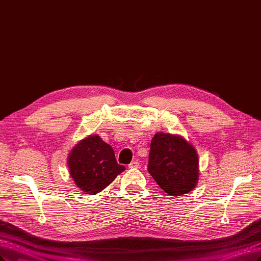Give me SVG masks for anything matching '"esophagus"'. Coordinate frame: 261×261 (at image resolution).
Returning <instances> with one entry per match:
<instances>
[{
    "instance_id": "34e87169",
    "label": "esophagus",
    "mask_w": 261,
    "mask_h": 261,
    "mask_svg": "<svg viewBox=\"0 0 261 261\" xmlns=\"http://www.w3.org/2000/svg\"><path fill=\"white\" fill-rule=\"evenodd\" d=\"M138 167H139V162H138V161H133L132 163L128 165V168H129V169L138 168Z\"/></svg>"
}]
</instances>
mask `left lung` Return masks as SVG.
<instances>
[{
  "mask_svg": "<svg viewBox=\"0 0 261 261\" xmlns=\"http://www.w3.org/2000/svg\"><path fill=\"white\" fill-rule=\"evenodd\" d=\"M148 172L169 196L187 194L199 180V158L184 137L156 133L150 145Z\"/></svg>",
  "mask_w": 261,
  "mask_h": 261,
  "instance_id": "1",
  "label": "left lung"
}]
</instances>
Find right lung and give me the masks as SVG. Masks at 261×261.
<instances>
[{"mask_svg": "<svg viewBox=\"0 0 261 261\" xmlns=\"http://www.w3.org/2000/svg\"><path fill=\"white\" fill-rule=\"evenodd\" d=\"M70 176L81 191L94 195L109 186L125 169L118 164L112 147L98 135L81 140L68 158Z\"/></svg>", "mask_w": 261, "mask_h": 261, "instance_id": "obj_1", "label": "right lung"}]
</instances>
